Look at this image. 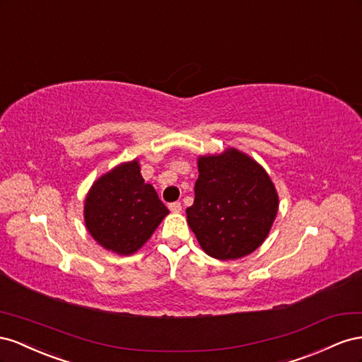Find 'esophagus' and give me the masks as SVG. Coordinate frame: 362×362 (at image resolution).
<instances>
[{
	"label": "esophagus",
	"mask_w": 362,
	"mask_h": 362,
	"mask_svg": "<svg viewBox=\"0 0 362 362\" xmlns=\"http://www.w3.org/2000/svg\"><path fill=\"white\" fill-rule=\"evenodd\" d=\"M168 208H170V211H171V212L177 214V212H180V211H182V203H180V202H173V203H170V204H168Z\"/></svg>",
	"instance_id": "esophagus-1"
}]
</instances>
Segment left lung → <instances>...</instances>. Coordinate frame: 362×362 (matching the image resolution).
<instances>
[{
  "label": "left lung",
  "mask_w": 362,
  "mask_h": 362,
  "mask_svg": "<svg viewBox=\"0 0 362 362\" xmlns=\"http://www.w3.org/2000/svg\"><path fill=\"white\" fill-rule=\"evenodd\" d=\"M199 173L187 218L202 249L221 261L250 255L276 218L273 182L261 165L235 148L200 158Z\"/></svg>",
  "instance_id": "obj_1"
}]
</instances>
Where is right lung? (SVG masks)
I'll return each instance as SVG.
<instances>
[{"instance_id":"obj_1","label":"right lung","mask_w":362,"mask_h":362,"mask_svg":"<svg viewBox=\"0 0 362 362\" xmlns=\"http://www.w3.org/2000/svg\"><path fill=\"white\" fill-rule=\"evenodd\" d=\"M167 214L156 191L144 182L136 160L101 175L85 202V223L92 238L118 255L141 249Z\"/></svg>"}]
</instances>
